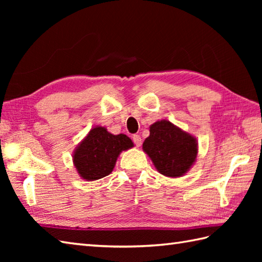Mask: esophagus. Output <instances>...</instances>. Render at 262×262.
<instances>
[{"mask_svg":"<svg viewBox=\"0 0 262 262\" xmlns=\"http://www.w3.org/2000/svg\"><path fill=\"white\" fill-rule=\"evenodd\" d=\"M133 142L135 143V145L137 147H140L142 145V138L140 135H133Z\"/></svg>","mask_w":262,"mask_h":262,"instance_id":"esophagus-1","label":"esophagus"}]
</instances>
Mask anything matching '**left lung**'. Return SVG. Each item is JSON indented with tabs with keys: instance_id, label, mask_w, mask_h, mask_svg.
Wrapping results in <instances>:
<instances>
[{
	"instance_id": "1",
	"label": "left lung",
	"mask_w": 262,
	"mask_h": 262,
	"mask_svg": "<svg viewBox=\"0 0 262 262\" xmlns=\"http://www.w3.org/2000/svg\"><path fill=\"white\" fill-rule=\"evenodd\" d=\"M145 152L161 174L179 178L196 162V137L169 120H158L149 126V136L143 143Z\"/></svg>"
}]
</instances>
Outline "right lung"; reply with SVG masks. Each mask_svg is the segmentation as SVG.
Returning <instances> with one entry per match:
<instances>
[{
    "label": "right lung",
    "mask_w": 262,
    "mask_h": 262,
    "mask_svg": "<svg viewBox=\"0 0 262 262\" xmlns=\"http://www.w3.org/2000/svg\"><path fill=\"white\" fill-rule=\"evenodd\" d=\"M133 146L127 135H114L105 127L97 126L74 149L73 163L82 179L94 181L110 174L119 154Z\"/></svg>",
    "instance_id": "right-lung-1"
}]
</instances>
